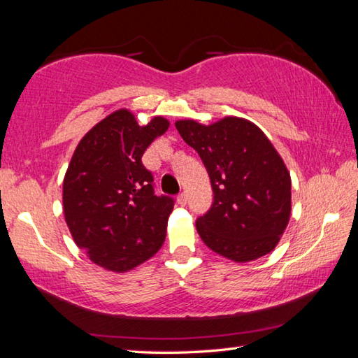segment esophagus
Here are the masks:
<instances>
[{"instance_id":"1","label":"esophagus","mask_w":358,"mask_h":358,"mask_svg":"<svg viewBox=\"0 0 358 358\" xmlns=\"http://www.w3.org/2000/svg\"><path fill=\"white\" fill-rule=\"evenodd\" d=\"M177 202L181 205V207H185V205L187 203V196H186V194L185 192H181L180 194V196L177 197Z\"/></svg>"}]
</instances>
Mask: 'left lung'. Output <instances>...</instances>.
<instances>
[{
	"mask_svg": "<svg viewBox=\"0 0 358 358\" xmlns=\"http://www.w3.org/2000/svg\"><path fill=\"white\" fill-rule=\"evenodd\" d=\"M175 126L201 156L213 187L211 208L196 221L203 243L234 262L273 251L290 217V175L266 136L238 117Z\"/></svg>",
	"mask_w": 358,
	"mask_h": 358,
	"instance_id": "8db88e82",
	"label": "left lung"
}]
</instances>
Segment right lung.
<instances>
[{
  "instance_id": "right-lung-1",
  "label": "right lung",
  "mask_w": 358,
  "mask_h": 358,
  "mask_svg": "<svg viewBox=\"0 0 358 358\" xmlns=\"http://www.w3.org/2000/svg\"><path fill=\"white\" fill-rule=\"evenodd\" d=\"M169 129L155 117L138 126L126 108L78 142L63 181L64 220L76 245L106 270H132L159 251L173 199L156 196L145 150Z\"/></svg>"
}]
</instances>
